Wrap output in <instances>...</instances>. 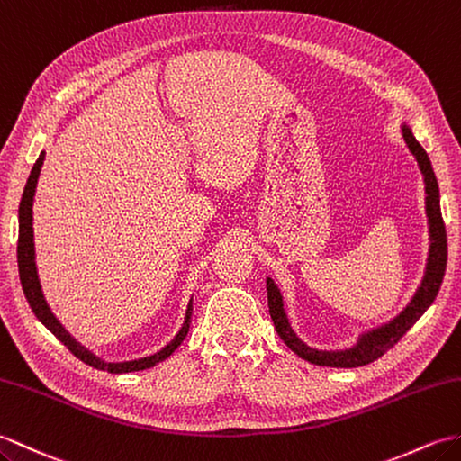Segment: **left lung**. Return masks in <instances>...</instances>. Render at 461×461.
<instances>
[{
	"label": "left lung",
	"instance_id": "8db88e82",
	"mask_svg": "<svg viewBox=\"0 0 461 461\" xmlns=\"http://www.w3.org/2000/svg\"><path fill=\"white\" fill-rule=\"evenodd\" d=\"M402 137L406 145H409L411 153L416 157V160H419V167L424 175L426 216H428V223H430V255H428L422 285L412 296L411 304L406 306L397 318L391 320L389 324H384L377 330L369 331V334L361 336L356 348L344 349V351H318V349L308 348L304 341L296 338L291 324H288L286 320L279 288H276V285L271 279H267L269 314L273 318L276 334L281 336V339L296 353V356L314 363V366L349 369V367L367 366V363L379 359L383 353H387L394 344H397L406 331L414 326L416 320L426 312L428 306L434 303V298L442 286L446 261H447V238H446V226H444L442 210H440V190H438V180L432 170L430 158H428L426 151L420 147V143L416 141L412 131L406 125L402 127Z\"/></svg>",
	"mask_w": 461,
	"mask_h": 461
}]
</instances>
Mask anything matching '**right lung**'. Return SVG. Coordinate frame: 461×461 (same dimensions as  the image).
I'll return each mask as SVG.
<instances>
[{
	"label": "right lung",
	"instance_id": "add662e5",
	"mask_svg": "<svg viewBox=\"0 0 461 461\" xmlns=\"http://www.w3.org/2000/svg\"><path fill=\"white\" fill-rule=\"evenodd\" d=\"M42 160H45V153H41L37 163L33 165V170H31L29 180L23 190V198H21L19 204V240H17V265H19V279H21V286H23V293L27 303L33 310L35 316L41 320L42 324L49 331H52L64 346L68 348V351L72 353L74 357H78L80 361H84L86 366H90L94 369H102L108 373H131V371H143L157 366L158 361L167 359L170 353H173L180 344L182 339L186 338L188 328L192 322V303L188 304L186 310V318H185V326L176 334V338L170 341L167 348L160 349L155 356H149L143 359L137 361H125V363H105L102 359H98L90 353L86 348H82L77 339L70 338V334L67 330L60 326L59 320L52 316L50 308L45 303V296L41 293V285H39V276H37V267H35V243H33V196H35V188H37V178L41 173Z\"/></svg>",
	"mask_w": 461,
	"mask_h": 461
}]
</instances>
